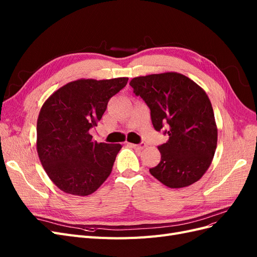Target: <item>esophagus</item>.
<instances>
[{
	"mask_svg": "<svg viewBox=\"0 0 257 257\" xmlns=\"http://www.w3.org/2000/svg\"><path fill=\"white\" fill-rule=\"evenodd\" d=\"M127 145L131 146L132 148H134V149H136V150H143L144 148L146 147V144H144V143L139 144V145H135V144H127Z\"/></svg>",
	"mask_w": 257,
	"mask_h": 257,
	"instance_id": "obj_1",
	"label": "esophagus"
}]
</instances>
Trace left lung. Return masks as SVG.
Masks as SVG:
<instances>
[{
    "instance_id": "obj_1",
    "label": "left lung",
    "mask_w": 257,
    "mask_h": 257,
    "mask_svg": "<svg viewBox=\"0 0 257 257\" xmlns=\"http://www.w3.org/2000/svg\"><path fill=\"white\" fill-rule=\"evenodd\" d=\"M130 85L150 108L153 127L168 141L158 147L161 162L150 174L168 188L198 181L211 164L217 143L212 105L197 83L179 73L133 78Z\"/></svg>"
}]
</instances>
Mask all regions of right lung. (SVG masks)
I'll return each mask as SVG.
<instances>
[{
  "label": "right lung",
  "mask_w": 257,
  "mask_h": 257,
  "mask_svg": "<svg viewBox=\"0 0 257 257\" xmlns=\"http://www.w3.org/2000/svg\"><path fill=\"white\" fill-rule=\"evenodd\" d=\"M128 78L79 79L57 90L37 119L36 148L51 181L67 194L87 196L110 175L122 146L92 141L90 130Z\"/></svg>",
  "instance_id": "1"
}]
</instances>
